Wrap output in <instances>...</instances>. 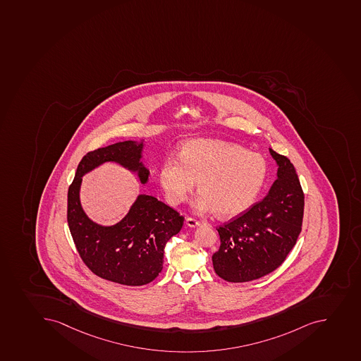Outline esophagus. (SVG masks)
I'll return each instance as SVG.
<instances>
[{"mask_svg":"<svg viewBox=\"0 0 361 361\" xmlns=\"http://www.w3.org/2000/svg\"><path fill=\"white\" fill-rule=\"evenodd\" d=\"M186 225L189 226V227H192V228H195V227H198V226L202 225V221H199V220L193 219V218H191V216H188L185 220Z\"/></svg>","mask_w":361,"mask_h":361,"instance_id":"34e87169","label":"esophagus"}]
</instances>
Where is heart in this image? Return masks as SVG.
<instances>
[{"mask_svg":"<svg viewBox=\"0 0 361 361\" xmlns=\"http://www.w3.org/2000/svg\"><path fill=\"white\" fill-rule=\"evenodd\" d=\"M267 177L262 156L235 143L193 138L183 145L180 159L168 157L159 171V183L169 204H182L198 180L195 212H216L234 218L255 202Z\"/></svg>","mask_w":361,"mask_h":361,"instance_id":"b5f03b06","label":"heart"}]
</instances>
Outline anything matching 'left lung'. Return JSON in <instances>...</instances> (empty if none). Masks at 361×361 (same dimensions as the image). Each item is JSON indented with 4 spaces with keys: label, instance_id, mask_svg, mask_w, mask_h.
<instances>
[{
    "label": "left lung",
    "instance_id": "1",
    "mask_svg": "<svg viewBox=\"0 0 361 361\" xmlns=\"http://www.w3.org/2000/svg\"><path fill=\"white\" fill-rule=\"evenodd\" d=\"M269 152L277 178L266 197L216 229L221 243L213 268L227 282H250L277 269L302 231L304 193L295 166L286 156Z\"/></svg>",
    "mask_w": 361,
    "mask_h": 361
}]
</instances>
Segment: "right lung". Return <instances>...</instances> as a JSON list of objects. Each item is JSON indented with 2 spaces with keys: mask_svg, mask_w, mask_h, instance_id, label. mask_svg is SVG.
<instances>
[{
  "mask_svg": "<svg viewBox=\"0 0 361 361\" xmlns=\"http://www.w3.org/2000/svg\"><path fill=\"white\" fill-rule=\"evenodd\" d=\"M145 145V140L123 141L88 152L68 188V223L78 253L95 275L123 286H143L159 276L166 245L182 229L184 216L143 193L118 223L100 225L90 219L81 206V182L88 172L111 162L147 184L150 172L142 162Z\"/></svg>",
  "mask_w": 361,
  "mask_h": 361,
  "instance_id": "right-lung-1",
  "label": "right lung"
}]
</instances>
